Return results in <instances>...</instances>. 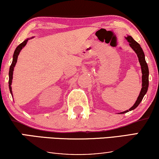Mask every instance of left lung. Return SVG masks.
Segmentation results:
<instances>
[{
  "label": "left lung",
  "mask_w": 159,
  "mask_h": 159,
  "mask_svg": "<svg viewBox=\"0 0 159 159\" xmlns=\"http://www.w3.org/2000/svg\"><path fill=\"white\" fill-rule=\"evenodd\" d=\"M125 38H126V40L129 42V46L131 47L132 49H133V51L135 52L137 56H138L139 63H140V64L141 71H142V75H142V88H141L140 94H139L138 98H137V101H135V103H134V105L132 106L129 110H127V111H125L121 112L120 114H125V113L130 111L134 110V108H136L137 107H138V106H139V104L140 103V102L142 101L144 95L146 94V93L148 91V84H149L148 66L147 63H146V61H145V54H144V52H143V51L142 48H141L140 44L137 43L131 36L127 35V37H125Z\"/></svg>",
  "instance_id": "1"
}]
</instances>
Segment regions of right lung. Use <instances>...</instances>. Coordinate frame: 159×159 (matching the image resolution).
<instances>
[{
    "label": "right lung",
    "mask_w": 159,
    "mask_h": 159,
    "mask_svg": "<svg viewBox=\"0 0 159 159\" xmlns=\"http://www.w3.org/2000/svg\"><path fill=\"white\" fill-rule=\"evenodd\" d=\"M32 38H33V37H32V38L26 39V40L24 41L23 43H21V44H19L18 46L16 47V50L14 51V55H13V61H12L10 69H9V73H8V77H9V80H8V87H9L10 93H11V94L12 96H13V94H12V89H11V83H12V80H13V72H14V69L15 67V65H16V62H17L18 56L19 55V53L21 52V49H22L23 48L25 47L26 45H27L28 40H30V39H32Z\"/></svg>",
    "instance_id": "1"
}]
</instances>
